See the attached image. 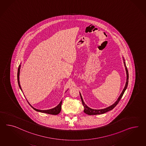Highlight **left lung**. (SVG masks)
<instances>
[{"mask_svg": "<svg viewBox=\"0 0 146 146\" xmlns=\"http://www.w3.org/2000/svg\"><path fill=\"white\" fill-rule=\"evenodd\" d=\"M123 60L124 65V67H125V71H126V74H127V80H126V83H125V87L124 88L122 92L121 93V94H120V96L119 97V98H117V101L114 103L112 105L108 106L106 108H103V109H100V110H95V109H92V108H90L89 107H88L85 103V102L83 101V99H82V95L80 93V98H81V100L82 102V105L84 107V112L85 113L87 114L88 115H97V114H103L107 112H108L111 110H113V108H114L116 106V105L119 102V101H120L121 98L122 97L123 95L124 92L125 91V90L127 88V85H128V82H129V73H128V71H127V68L126 66V64L125 62V60L124 59V57L123 56Z\"/></svg>", "mask_w": 146, "mask_h": 146, "instance_id": "1", "label": "left lung"}]
</instances>
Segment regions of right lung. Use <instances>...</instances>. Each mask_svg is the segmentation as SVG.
Here are the masks:
<instances>
[{
    "mask_svg": "<svg viewBox=\"0 0 146 146\" xmlns=\"http://www.w3.org/2000/svg\"><path fill=\"white\" fill-rule=\"evenodd\" d=\"M21 64L19 65V69H18V72H17V81H18L19 87L20 89L22 91V88H21V85H20V82H19V73H20V69H21ZM66 92H67V91H66ZM62 102V101L61 100L60 102V103L58 105L56 106L55 108H51V109H49V110H38V109H36V108H33V107L29 103V102L27 101V102H28L29 104L30 105V106H31L32 108H33L35 111H38V112H40L45 113H47V114H52V115H57V114H58L60 112L61 110Z\"/></svg>",
    "mask_w": 146,
    "mask_h": 146,
    "instance_id": "obj_1",
    "label": "right lung"
}]
</instances>
